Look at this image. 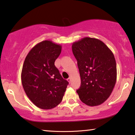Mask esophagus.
Masks as SVG:
<instances>
[{
  "label": "esophagus",
  "mask_w": 135,
  "mask_h": 135,
  "mask_svg": "<svg viewBox=\"0 0 135 135\" xmlns=\"http://www.w3.org/2000/svg\"><path fill=\"white\" fill-rule=\"evenodd\" d=\"M67 80H68V82H70H70H71V78H68V79H67Z\"/></svg>",
  "instance_id": "1"
}]
</instances>
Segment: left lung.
Wrapping results in <instances>:
<instances>
[{"label": "left lung", "instance_id": "8db88e82", "mask_svg": "<svg viewBox=\"0 0 135 135\" xmlns=\"http://www.w3.org/2000/svg\"><path fill=\"white\" fill-rule=\"evenodd\" d=\"M81 80L77 90L80 99L89 106L104 103L112 93L117 70L113 53L103 42L84 37L72 44Z\"/></svg>", "mask_w": 135, "mask_h": 135}]
</instances>
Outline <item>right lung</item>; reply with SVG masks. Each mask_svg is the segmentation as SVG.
I'll return each mask as SVG.
<instances>
[{
    "label": "right lung",
    "instance_id": "add662e5",
    "mask_svg": "<svg viewBox=\"0 0 135 135\" xmlns=\"http://www.w3.org/2000/svg\"><path fill=\"white\" fill-rule=\"evenodd\" d=\"M62 46L51 41H42L30 50L23 62L21 80L31 101L48 110L61 103L68 84L55 65Z\"/></svg>",
    "mask_w": 135,
    "mask_h": 135
}]
</instances>
